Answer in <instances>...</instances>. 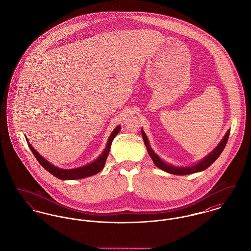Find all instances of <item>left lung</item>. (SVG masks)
<instances>
[{"label":"left lung","instance_id":"obj_1","mask_svg":"<svg viewBox=\"0 0 251 251\" xmlns=\"http://www.w3.org/2000/svg\"><path fill=\"white\" fill-rule=\"evenodd\" d=\"M229 133L230 131H228L225 137L223 138V140L220 142V144L214 149L212 153L208 154L205 158H203L201 161H200L198 164H195L193 166H190V167H175L172 165H169V164H166L164 163L158 156L157 154H154V151L152 150L151 146L149 145V141L147 139V136L144 134L143 131H141V134H142V137H143V140H144V143L146 145V148H147V151L150 154V156L152 157L153 161L155 164V166H157L158 168H160L161 170L167 172V173L174 174V175H189V174L197 173V172H201V171H203L205 170L206 168H208L213 162L220 156V154H222V152L224 151L226 145V142L228 140V136H229Z\"/></svg>","mask_w":251,"mask_h":251}]
</instances>
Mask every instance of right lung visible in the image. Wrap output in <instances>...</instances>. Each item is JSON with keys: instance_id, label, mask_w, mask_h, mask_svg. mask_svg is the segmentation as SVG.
Instances as JSON below:
<instances>
[{"instance_id": "right-lung-1", "label": "right lung", "mask_w": 251, "mask_h": 251, "mask_svg": "<svg viewBox=\"0 0 251 251\" xmlns=\"http://www.w3.org/2000/svg\"><path fill=\"white\" fill-rule=\"evenodd\" d=\"M120 129H121V127L117 126L116 129L113 131V133L111 134L109 139H108L105 150L103 151L102 154L98 156L97 160L93 161L92 163H90L88 165L75 168V169H61V168H58L56 166L50 164L47 159H45L42 155H40L38 152H36V150L29 144V142H27V143H28V147L30 148L31 152L33 153L36 159L38 160L39 163L47 171H49L51 175H53L54 176H56L60 179H79V178H83V177H87V176L96 175L103 169L106 159H107V156L110 152L112 142H113L114 138L116 137V135L118 134V132L120 131ZM26 141H28V140L26 139Z\"/></svg>"}]
</instances>
